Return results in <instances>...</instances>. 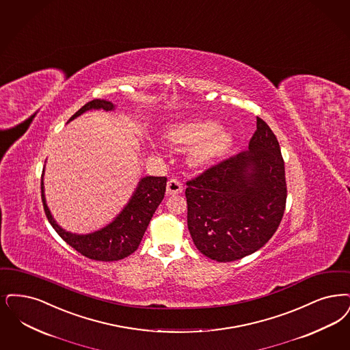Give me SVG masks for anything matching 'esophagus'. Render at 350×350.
<instances>
[{"mask_svg": "<svg viewBox=\"0 0 350 350\" xmlns=\"http://www.w3.org/2000/svg\"><path fill=\"white\" fill-rule=\"evenodd\" d=\"M182 191H183V186H182L181 182L178 180H174V178L169 180L168 183H167V194L168 196L181 194Z\"/></svg>", "mask_w": 350, "mask_h": 350, "instance_id": "1", "label": "esophagus"}]
</instances>
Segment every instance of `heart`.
Returning a JSON list of instances; mask_svg holds the SVG:
<instances>
[{
  "label": "heart",
  "instance_id": "heart-1",
  "mask_svg": "<svg viewBox=\"0 0 350 350\" xmlns=\"http://www.w3.org/2000/svg\"><path fill=\"white\" fill-rule=\"evenodd\" d=\"M165 142L173 147L193 146L187 161L194 168H206L229 154L236 143L230 127H220L213 118H190L173 122L164 133Z\"/></svg>",
  "mask_w": 350,
  "mask_h": 350
}]
</instances>
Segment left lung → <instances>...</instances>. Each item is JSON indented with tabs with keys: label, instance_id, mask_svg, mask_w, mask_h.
<instances>
[{
	"label": "left lung",
	"instance_id": "8db88e82",
	"mask_svg": "<svg viewBox=\"0 0 350 350\" xmlns=\"http://www.w3.org/2000/svg\"><path fill=\"white\" fill-rule=\"evenodd\" d=\"M187 226L194 245L217 262H233L263 247L273 236L286 203L279 142L256 117L249 151L187 181Z\"/></svg>",
	"mask_w": 350,
	"mask_h": 350
}]
</instances>
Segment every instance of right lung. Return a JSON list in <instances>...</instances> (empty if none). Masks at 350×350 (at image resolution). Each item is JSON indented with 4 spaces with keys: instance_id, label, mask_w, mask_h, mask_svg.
<instances>
[{
    "instance_id": "obj_1",
    "label": "right lung",
    "mask_w": 350,
    "mask_h": 350,
    "mask_svg": "<svg viewBox=\"0 0 350 350\" xmlns=\"http://www.w3.org/2000/svg\"><path fill=\"white\" fill-rule=\"evenodd\" d=\"M114 108L116 105L112 101L100 98L92 100L75 113L68 121V124L88 111L103 109L108 112ZM44 172L45 168L42 169V199L48 221L53 226L58 236L66 243H69L72 249L90 259L100 262L124 259L138 249L154 211L164 199L167 189V177L146 176L140 178L138 186L135 187L125 207L109 224L87 234H78L68 232L59 226L51 213L44 194Z\"/></svg>"
}]
</instances>
